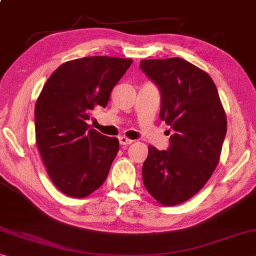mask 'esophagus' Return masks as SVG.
<instances>
[{
  "label": "esophagus",
  "mask_w": 256,
  "mask_h": 256,
  "mask_svg": "<svg viewBox=\"0 0 256 256\" xmlns=\"http://www.w3.org/2000/svg\"><path fill=\"white\" fill-rule=\"evenodd\" d=\"M119 140H120V144H121V145H129V144H132V142H134L132 140L127 138V137H126V136L119 137Z\"/></svg>",
  "instance_id": "34e87169"
}]
</instances>
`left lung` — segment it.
<instances>
[{"label": "left lung", "mask_w": 256, "mask_h": 256, "mask_svg": "<svg viewBox=\"0 0 256 256\" xmlns=\"http://www.w3.org/2000/svg\"><path fill=\"white\" fill-rule=\"evenodd\" d=\"M140 68L159 88L160 119L174 132L166 151L148 146L143 182L158 202L178 205L202 190L218 166L226 112L212 78L186 60H145Z\"/></svg>", "instance_id": "8db88e82"}]
</instances>
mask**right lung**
<instances>
[{
  "label": "right lung",
  "instance_id": "right-lung-1",
  "mask_svg": "<svg viewBox=\"0 0 256 256\" xmlns=\"http://www.w3.org/2000/svg\"><path fill=\"white\" fill-rule=\"evenodd\" d=\"M129 58L84 57L51 74L35 104V137L43 164L62 194L84 198L108 178L119 140L90 128L96 108H106Z\"/></svg>",
  "mask_w": 256,
  "mask_h": 256
}]
</instances>
